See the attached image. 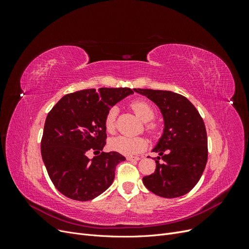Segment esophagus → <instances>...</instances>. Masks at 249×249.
<instances>
[{"instance_id": "34e87169", "label": "esophagus", "mask_w": 249, "mask_h": 249, "mask_svg": "<svg viewBox=\"0 0 249 249\" xmlns=\"http://www.w3.org/2000/svg\"><path fill=\"white\" fill-rule=\"evenodd\" d=\"M126 160H129V161H139V160H140V158H139V157L129 156V157H126Z\"/></svg>"}]
</instances>
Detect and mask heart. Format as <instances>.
<instances>
[{"instance_id": "obj_1", "label": "heart", "mask_w": 249, "mask_h": 249, "mask_svg": "<svg viewBox=\"0 0 249 249\" xmlns=\"http://www.w3.org/2000/svg\"><path fill=\"white\" fill-rule=\"evenodd\" d=\"M131 107L136 113V115L143 120L147 122L145 129L150 134H156L158 132V124L156 123L149 122L156 115L155 108L146 101H135L131 104ZM117 108L112 107L105 118V126L109 133H113L116 127V116ZM146 146V140L143 137H132L125 136V135H118V136L112 137L109 140V147L117 153L123 155H135L140 153Z\"/></svg>"}]
</instances>
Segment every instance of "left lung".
Returning <instances> with one entry per match:
<instances>
[{
  "mask_svg": "<svg viewBox=\"0 0 249 249\" xmlns=\"http://www.w3.org/2000/svg\"><path fill=\"white\" fill-rule=\"evenodd\" d=\"M159 107L164 130L153 152L156 170L144 177L143 184L158 196H183L197 184L208 160L205 123L192 103L185 96L166 90L134 89ZM163 160L159 162L160 158Z\"/></svg>",
  "mask_w": 249,
  "mask_h": 249,
  "instance_id": "8db88e82",
  "label": "left lung"
}]
</instances>
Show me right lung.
Instances as JSON below:
<instances>
[{
	"label": "right lung",
	"instance_id": "right-lung-1",
	"mask_svg": "<svg viewBox=\"0 0 249 249\" xmlns=\"http://www.w3.org/2000/svg\"><path fill=\"white\" fill-rule=\"evenodd\" d=\"M133 93L130 88L85 89L64 95L49 112L41 157L53 184L66 197L91 200L113 183L116 165L125 158L102 152L90 160L87 152L103 150L108 111Z\"/></svg>",
	"mask_w": 249,
	"mask_h": 249
}]
</instances>
